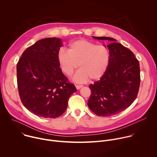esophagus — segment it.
I'll return each instance as SVG.
<instances>
[{
  "label": "esophagus",
  "mask_w": 157,
  "mask_h": 157,
  "mask_svg": "<svg viewBox=\"0 0 157 157\" xmlns=\"http://www.w3.org/2000/svg\"><path fill=\"white\" fill-rule=\"evenodd\" d=\"M82 87V85H76V87L77 89H79Z\"/></svg>",
  "instance_id": "1"
}]
</instances>
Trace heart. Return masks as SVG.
Returning a JSON list of instances; mask_svg holds the SVG:
<instances>
[{
	"label": "heart",
	"mask_w": 157,
	"mask_h": 157,
	"mask_svg": "<svg viewBox=\"0 0 157 157\" xmlns=\"http://www.w3.org/2000/svg\"><path fill=\"white\" fill-rule=\"evenodd\" d=\"M110 52L105 44H98L95 42L79 40L72 42L68 51L61 48L58 53V61L62 72L67 76L76 72L74 80L84 82L91 78L96 80L106 72L110 61Z\"/></svg>",
	"instance_id": "b5f03b06"
}]
</instances>
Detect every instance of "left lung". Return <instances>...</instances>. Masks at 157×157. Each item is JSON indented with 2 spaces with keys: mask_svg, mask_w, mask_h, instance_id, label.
Instances as JSON below:
<instances>
[{
  "mask_svg": "<svg viewBox=\"0 0 157 157\" xmlns=\"http://www.w3.org/2000/svg\"><path fill=\"white\" fill-rule=\"evenodd\" d=\"M112 41L107 70L102 78L89 86L91 90L88 107L99 116L108 117L120 113L136 99L140 82V65L133 52L116 40L96 37Z\"/></svg>",
  "mask_w": 157,
  "mask_h": 157,
  "instance_id": "1",
  "label": "left lung"
}]
</instances>
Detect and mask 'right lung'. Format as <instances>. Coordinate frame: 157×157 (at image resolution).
<instances>
[{
  "instance_id": "add662e5",
  "label": "right lung",
  "mask_w": 157,
  "mask_h": 157,
  "mask_svg": "<svg viewBox=\"0 0 157 157\" xmlns=\"http://www.w3.org/2000/svg\"><path fill=\"white\" fill-rule=\"evenodd\" d=\"M62 45L61 40L55 37L40 40L24 52L17 63L21 101L37 116H61L70 97L77 90L59 68L58 53Z\"/></svg>"
}]
</instances>
